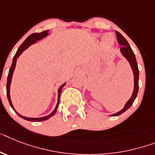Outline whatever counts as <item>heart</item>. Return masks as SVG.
Returning <instances> with one entry per match:
<instances>
[{
    "label": "heart",
    "instance_id": "b5f03b06",
    "mask_svg": "<svg viewBox=\"0 0 155 155\" xmlns=\"http://www.w3.org/2000/svg\"><path fill=\"white\" fill-rule=\"evenodd\" d=\"M111 40H112V37L110 36V34H106L104 35L103 41L104 42V43L108 44V43H111V42H110Z\"/></svg>",
    "mask_w": 155,
    "mask_h": 155
}]
</instances>
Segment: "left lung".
Wrapping results in <instances>:
<instances>
[{"mask_svg": "<svg viewBox=\"0 0 155 155\" xmlns=\"http://www.w3.org/2000/svg\"><path fill=\"white\" fill-rule=\"evenodd\" d=\"M116 39L118 41L119 44H120L122 47L120 48V52L122 54V55L127 60V62H129L130 66L131 67V70L133 71V74H134V89H133L132 95H131V98L126 102L124 107L120 111H119L118 112H116L115 114L110 115L112 116H116L119 115H121L124 112H126L127 110L128 109L131 105H132L133 102L135 101V98L137 97L138 91H139V68H138V64L136 62V58H135V55L133 51L131 50V47L129 45L128 42L127 41L124 37L120 33L116 31Z\"/></svg>", "mask_w": 155, "mask_h": 155, "instance_id": "obj_1", "label": "left lung"}]
</instances>
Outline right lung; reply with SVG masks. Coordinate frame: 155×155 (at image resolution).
<instances>
[{"label":"right lung","mask_w":155,"mask_h":155,"mask_svg":"<svg viewBox=\"0 0 155 155\" xmlns=\"http://www.w3.org/2000/svg\"><path fill=\"white\" fill-rule=\"evenodd\" d=\"M49 30L47 31H43L42 32L40 33H33V34L30 35L28 38H27L25 40H24V43L20 46V47L18 48L17 51H16V54L13 57V60H12V66L10 67L9 72H8V79H7V85H6V90H7V97L8 100V102L10 104V106H11L12 109L16 112V114L18 115L19 116H20L21 118L24 119V120H26L28 121H33V122H40V121H44L48 120L49 118H51V116H53L55 114L56 111H57V108L58 107V104H59V101H60V95H61V92H62V88L64 87V85H66V83H64L62 84L61 86L59 87V89L58 90V102L57 104L55 106V108L54 109L53 112L49 114L48 116H43V117H39V118H30V117H26V116H24L22 115L19 114L17 112H16L15 108H14L13 105H12V103L11 98H10V85H11V82H12V74H13L14 70H15V67H16V61H17V58L20 57V55L21 54L23 53L24 51H25L26 49H28L31 45H32L34 43H35L38 40H40L44 37L47 36L49 33H48Z\"/></svg>","instance_id":"right-lung-1"}]
</instances>
